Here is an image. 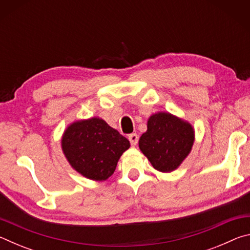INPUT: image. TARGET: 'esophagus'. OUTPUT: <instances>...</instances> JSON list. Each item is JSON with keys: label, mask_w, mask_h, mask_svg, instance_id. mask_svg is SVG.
Returning <instances> with one entry per match:
<instances>
[{"label": "esophagus", "mask_w": 250, "mask_h": 250, "mask_svg": "<svg viewBox=\"0 0 250 250\" xmlns=\"http://www.w3.org/2000/svg\"><path fill=\"white\" fill-rule=\"evenodd\" d=\"M129 141L131 143V146H135L138 145V141H139V135L137 133H132L129 135Z\"/></svg>", "instance_id": "obj_1"}]
</instances>
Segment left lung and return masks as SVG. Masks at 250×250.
Masks as SVG:
<instances>
[{"instance_id":"left-lung-1","label":"left lung","mask_w":250,"mask_h":250,"mask_svg":"<svg viewBox=\"0 0 250 250\" xmlns=\"http://www.w3.org/2000/svg\"><path fill=\"white\" fill-rule=\"evenodd\" d=\"M193 126L168 112H158L147 120L146 132L139 147L152 167L160 172H172L180 167L192 150Z\"/></svg>"}]
</instances>
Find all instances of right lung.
I'll list each match as a JSON object with an SVG mask.
<instances>
[{"instance_id": "obj_1", "label": "right lung", "mask_w": 250, "mask_h": 250, "mask_svg": "<svg viewBox=\"0 0 250 250\" xmlns=\"http://www.w3.org/2000/svg\"><path fill=\"white\" fill-rule=\"evenodd\" d=\"M129 147L128 139L99 118L74 122L62 139V149L70 166L94 181L111 176L120 156Z\"/></svg>"}]
</instances>
